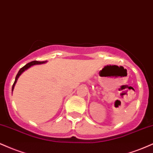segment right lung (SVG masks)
<instances>
[{
  "label": "right lung",
  "mask_w": 153,
  "mask_h": 153,
  "mask_svg": "<svg viewBox=\"0 0 153 153\" xmlns=\"http://www.w3.org/2000/svg\"><path fill=\"white\" fill-rule=\"evenodd\" d=\"M46 62H47V61H45V62H37V61H33V62L28 63V64H26V65L23 66V67L21 68V69H20L19 71V72H18L17 75H16V79H15V82H14L13 84V87H12V92H13V91L14 87H15L16 82H17L18 79H19V77L20 76H21V74L23 72V71H25L26 69H29L30 67H31V66H34V65H37V64H45V63H46Z\"/></svg>",
  "instance_id": "right-lung-1"
}]
</instances>
